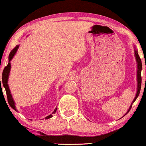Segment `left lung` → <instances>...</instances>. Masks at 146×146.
I'll list each match as a JSON object with an SVG mask.
<instances>
[{"instance_id":"obj_1","label":"left lung","mask_w":146,"mask_h":146,"mask_svg":"<svg viewBox=\"0 0 146 146\" xmlns=\"http://www.w3.org/2000/svg\"><path fill=\"white\" fill-rule=\"evenodd\" d=\"M135 57H136V60L137 62V82H138V84H137V92L136 97H135V99H134L133 102H132V103L131 104V106H130V107L129 108L128 112L125 114V115H127V114L129 113V111H130V109H131V108H132V104L135 102V100H136L137 98H138L139 95V93H140L141 86V69H142L141 60L140 57L138 54V52H137L136 49L135 50ZM145 68H146V65H145Z\"/></svg>"}]
</instances>
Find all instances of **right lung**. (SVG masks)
<instances>
[{
	"mask_svg": "<svg viewBox=\"0 0 146 146\" xmlns=\"http://www.w3.org/2000/svg\"><path fill=\"white\" fill-rule=\"evenodd\" d=\"M18 46H18V45H17V46H16V47H15L14 48H13V49L11 51V52H10L9 56V63L7 64V65L4 68V69H3V76H2L3 85V86L5 87V91H6V94H7V98L8 103H9V104L10 106H11V108H13V109L16 110V107H15V105H14V100H13L12 96H11V92H10V90H9V86H8L7 81H8V78H9L10 68H11V64H10V61H11V60L12 59L13 57L14 56V55H15V53H16V52L17 51V50H18ZM0 84H1V78H0ZM1 87H0V88H1ZM1 89H2V88H1ZM56 110H57V108L54 110V111H53V113H56ZM53 117V115H48V116H47L46 117H45V119H47L51 118V117Z\"/></svg>",
	"mask_w": 146,
	"mask_h": 146,
	"instance_id": "add662e5",
	"label": "right lung"
}]
</instances>
